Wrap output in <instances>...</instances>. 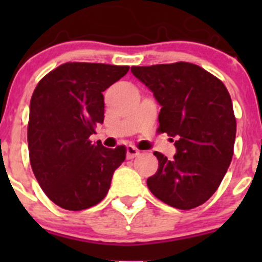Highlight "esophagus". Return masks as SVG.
Returning <instances> with one entry per match:
<instances>
[{"label": "esophagus", "instance_id": "obj_1", "mask_svg": "<svg viewBox=\"0 0 262 262\" xmlns=\"http://www.w3.org/2000/svg\"><path fill=\"white\" fill-rule=\"evenodd\" d=\"M137 156H139V150L137 149L134 146H128L126 147V158L128 160H132V158L137 157Z\"/></svg>", "mask_w": 262, "mask_h": 262}]
</instances>
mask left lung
Returning <instances> with one entry per match:
<instances>
[{
  "instance_id": "obj_1",
  "label": "left lung",
  "mask_w": 262,
  "mask_h": 262,
  "mask_svg": "<svg viewBox=\"0 0 262 262\" xmlns=\"http://www.w3.org/2000/svg\"><path fill=\"white\" fill-rule=\"evenodd\" d=\"M161 106L160 132L175 141L172 160L160 152L147 185L161 202L182 210L204 204L216 191L233 156L236 118L223 82L192 63L132 67Z\"/></svg>"
}]
</instances>
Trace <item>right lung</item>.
Masks as SVG:
<instances>
[{
  "instance_id": "obj_1",
  "label": "right lung",
  "mask_w": 262,
  "mask_h": 262,
  "mask_svg": "<svg viewBox=\"0 0 262 262\" xmlns=\"http://www.w3.org/2000/svg\"><path fill=\"white\" fill-rule=\"evenodd\" d=\"M128 66L64 63L43 77L30 101L28 144L30 165L47 196L67 210L101 202L126 149L106 148L90 136L104 123L102 92L120 80Z\"/></svg>"
}]
</instances>
